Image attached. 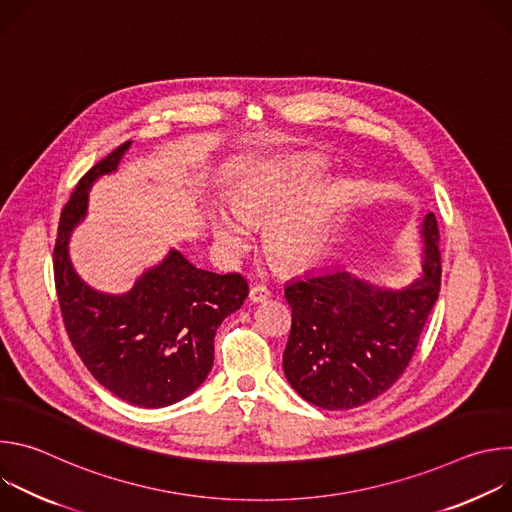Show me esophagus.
<instances>
[{
    "label": "esophagus",
    "instance_id": "obj_1",
    "mask_svg": "<svg viewBox=\"0 0 512 512\" xmlns=\"http://www.w3.org/2000/svg\"><path fill=\"white\" fill-rule=\"evenodd\" d=\"M269 298H271V289H269L265 283H257V285H253L251 291H249V300L255 302V304L265 302V300H269Z\"/></svg>",
    "mask_w": 512,
    "mask_h": 512
}]
</instances>
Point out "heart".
I'll use <instances>...</instances> for the list:
<instances>
[{"label": "heart", "mask_w": 512, "mask_h": 512, "mask_svg": "<svg viewBox=\"0 0 512 512\" xmlns=\"http://www.w3.org/2000/svg\"><path fill=\"white\" fill-rule=\"evenodd\" d=\"M324 164L314 158L267 164L247 176L233 194V208L212 214L214 241L227 257H237L249 245L247 223L265 225L269 253L285 265L300 267L314 261L332 227V216L340 200V184L324 182L302 192Z\"/></svg>", "instance_id": "b5f03b06"}]
</instances>
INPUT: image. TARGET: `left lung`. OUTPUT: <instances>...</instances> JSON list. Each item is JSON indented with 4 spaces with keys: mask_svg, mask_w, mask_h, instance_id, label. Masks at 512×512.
I'll use <instances>...</instances> for the list:
<instances>
[{
    "mask_svg": "<svg viewBox=\"0 0 512 512\" xmlns=\"http://www.w3.org/2000/svg\"><path fill=\"white\" fill-rule=\"evenodd\" d=\"M421 235L423 275L405 289H381L342 269H322L285 285L291 332L283 371L308 403L352 409L383 395L405 373L442 285L433 212Z\"/></svg>",
    "mask_w": 512,
    "mask_h": 512,
    "instance_id": "1",
    "label": "left lung"
}]
</instances>
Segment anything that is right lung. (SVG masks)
I'll return each mask as SVG.
<instances>
[{
  "instance_id": "obj_1",
  "label": "right lung",
  "mask_w": 512,
  "mask_h": 512,
  "mask_svg": "<svg viewBox=\"0 0 512 512\" xmlns=\"http://www.w3.org/2000/svg\"><path fill=\"white\" fill-rule=\"evenodd\" d=\"M131 141L97 162L72 190L58 221L54 285L66 334L91 375L137 407H166L194 393L214 360V334L249 285L241 273L194 267L182 253L143 273L125 296L91 289L68 259V235L87 212L93 180L117 168Z\"/></svg>"
}]
</instances>
